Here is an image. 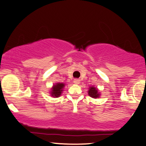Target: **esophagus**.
Wrapping results in <instances>:
<instances>
[{
    "label": "esophagus",
    "instance_id": "esophagus-1",
    "mask_svg": "<svg viewBox=\"0 0 146 146\" xmlns=\"http://www.w3.org/2000/svg\"><path fill=\"white\" fill-rule=\"evenodd\" d=\"M74 83L76 84H79V83H80V80H79V79H78V78L74 79Z\"/></svg>",
    "mask_w": 146,
    "mask_h": 146
}]
</instances>
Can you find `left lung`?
Here are the masks:
<instances>
[{
	"instance_id": "left-lung-1",
	"label": "left lung",
	"mask_w": 146,
	"mask_h": 146,
	"mask_svg": "<svg viewBox=\"0 0 146 146\" xmlns=\"http://www.w3.org/2000/svg\"><path fill=\"white\" fill-rule=\"evenodd\" d=\"M100 92L98 91V89L94 87H89V91H88V94L90 97L93 98H100Z\"/></svg>"
}]
</instances>
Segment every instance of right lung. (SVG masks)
Masks as SVG:
<instances>
[{"mask_svg": "<svg viewBox=\"0 0 146 146\" xmlns=\"http://www.w3.org/2000/svg\"><path fill=\"white\" fill-rule=\"evenodd\" d=\"M65 87V84L64 83H57L54 84L51 89V95L53 98H59L62 95V91H64L63 89Z\"/></svg>", "mask_w": 146, "mask_h": 146, "instance_id": "add662e5", "label": "right lung"}]
</instances>
